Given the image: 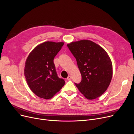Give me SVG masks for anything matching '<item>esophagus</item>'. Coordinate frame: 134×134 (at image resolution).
Instances as JSON below:
<instances>
[{"label":"esophagus","mask_w":134,"mask_h":134,"mask_svg":"<svg viewBox=\"0 0 134 134\" xmlns=\"http://www.w3.org/2000/svg\"><path fill=\"white\" fill-rule=\"evenodd\" d=\"M71 79H72V76H71V75H68V76L67 77V80H71Z\"/></svg>","instance_id":"34e87169"}]
</instances>
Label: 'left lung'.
Masks as SVG:
<instances>
[{
    "label": "left lung",
    "mask_w": 134,
    "mask_h": 134,
    "mask_svg": "<svg viewBox=\"0 0 134 134\" xmlns=\"http://www.w3.org/2000/svg\"><path fill=\"white\" fill-rule=\"evenodd\" d=\"M76 60L82 79L75 83L87 99L102 96L108 88L112 76V65L108 53L94 42L82 40L68 44Z\"/></svg>",
    "instance_id": "obj_1"
}]
</instances>
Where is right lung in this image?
I'll use <instances>...</instances> for the list:
<instances>
[{"instance_id":"obj_1","label":"right lung","mask_w":134,"mask_h":134,"mask_svg":"<svg viewBox=\"0 0 134 134\" xmlns=\"http://www.w3.org/2000/svg\"><path fill=\"white\" fill-rule=\"evenodd\" d=\"M63 44V42H45L27 56L24 75L29 88L40 98L51 99L65 85V80L58 76L53 61Z\"/></svg>"}]
</instances>
